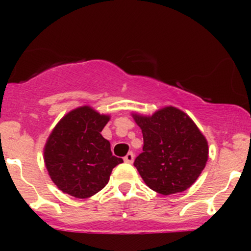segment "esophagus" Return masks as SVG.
Masks as SVG:
<instances>
[{
  "label": "esophagus",
  "instance_id": "obj_1",
  "mask_svg": "<svg viewBox=\"0 0 251 251\" xmlns=\"http://www.w3.org/2000/svg\"><path fill=\"white\" fill-rule=\"evenodd\" d=\"M124 160H125V163H133V160H134V154L132 153V152H128L127 154L125 155V158H124Z\"/></svg>",
  "mask_w": 251,
  "mask_h": 251
}]
</instances>
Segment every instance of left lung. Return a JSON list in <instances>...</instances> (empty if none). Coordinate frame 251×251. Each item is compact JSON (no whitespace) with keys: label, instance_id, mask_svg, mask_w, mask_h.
Returning <instances> with one entry per match:
<instances>
[{"label":"left lung","instance_id":"left-lung-1","mask_svg":"<svg viewBox=\"0 0 251 251\" xmlns=\"http://www.w3.org/2000/svg\"><path fill=\"white\" fill-rule=\"evenodd\" d=\"M143 132V152L134 166L146 185L162 195L185 191L197 180L209 157L208 140L181 109L166 106L152 116L132 113Z\"/></svg>","mask_w":251,"mask_h":251}]
</instances>
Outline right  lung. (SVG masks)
I'll use <instances>...</instances> for the list:
<instances>
[{
  "mask_svg": "<svg viewBox=\"0 0 251 251\" xmlns=\"http://www.w3.org/2000/svg\"><path fill=\"white\" fill-rule=\"evenodd\" d=\"M91 106L65 114L50 132L43 149V160L50 179L75 198H89L108 183L112 170L123 163L112 155L111 144L100 132L109 122Z\"/></svg>",
  "mask_w": 251,
  "mask_h": 251,
  "instance_id": "1",
  "label": "right lung"
}]
</instances>
